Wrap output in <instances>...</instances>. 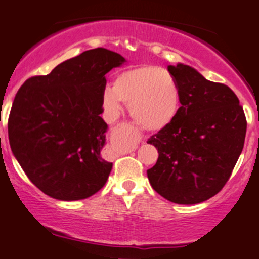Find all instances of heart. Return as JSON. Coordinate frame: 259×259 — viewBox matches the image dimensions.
I'll use <instances>...</instances> for the list:
<instances>
[{
	"label": "heart",
	"mask_w": 259,
	"mask_h": 259,
	"mask_svg": "<svg viewBox=\"0 0 259 259\" xmlns=\"http://www.w3.org/2000/svg\"><path fill=\"white\" fill-rule=\"evenodd\" d=\"M121 102L129 105L133 119L142 129L158 132L173 123L180 108L177 80L156 65H141L115 76L112 89H106L102 105L111 117L120 113Z\"/></svg>",
	"instance_id": "1"
}]
</instances>
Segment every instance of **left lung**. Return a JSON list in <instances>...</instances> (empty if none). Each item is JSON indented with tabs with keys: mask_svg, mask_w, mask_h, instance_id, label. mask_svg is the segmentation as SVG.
Returning <instances> with one entry per match:
<instances>
[{
	"mask_svg": "<svg viewBox=\"0 0 259 259\" xmlns=\"http://www.w3.org/2000/svg\"><path fill=\"white\" fill-rule=\"evenodd\" d=\"M180 108L173 123L148 139L158 159L147 170L151 186L165 200L196 204L224 187L242 152L245 113L230 88L204 79L185 64L169 65Z\"/></svg>",
	"mask_w": 259,
	"mask_h": 259,
	"instance_id": "1",
	"label": "left lung"
}]
</instances>
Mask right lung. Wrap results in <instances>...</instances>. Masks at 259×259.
<instances>
[{
	"instance_id": "1",
	"label": "right lung",
	"mask_w": 259,
	"mask_h": 259,
	"mask_svg": "<svg viewBox=\"0 0 259 259\" xmlns=\"http://www.w3.org/2000/svg\"><path fill=\"white\" fill-rule=\"evenodd\" d=\"M125 62L107 49L89 50L20 86L8 118V139L26 177L61 201L84 200L106 184L105 75Z\"/></svg>"
}]
</instances>
